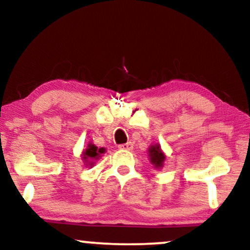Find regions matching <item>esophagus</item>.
Masks as SVG:
<instances>
[{
  "label": "esophagus",
  "mask_w": 250,
  "mask_h": 250,
  "mask_svg": "<svg viewBox=\"0 0 250 250\" xmlns=\"http://www.w3.org/2000/svg\"><path fill=\"white\" fill-rule=\"evenodd\" d=\"M132 146H134V145H132L131 142H128V143L120 144L119 145V148H120V150H131Z\"/></svg>",
  "instance_id": "obj_1"
}]
</instances>
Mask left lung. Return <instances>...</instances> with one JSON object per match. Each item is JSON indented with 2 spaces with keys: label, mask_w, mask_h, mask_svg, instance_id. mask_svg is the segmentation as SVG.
<instances>
[{
  "label": "left lung",
  "mask_w": 250,
  "mask_h": 250,
  "mask_svg": "<svg viewBox=\"0 0 250 250\" xmlns=\"http://www.w3.org/2000/svg\"><path fill=\"white\" fill-rule=\"evenodd\" d=\"M148 157H150V162L154 166V168H162L164 166V162H165L166 157L160 148L159 144L151 145L148 147Z\"/></svg>",
  "instance_id": "obj_1"
}]
</instances>
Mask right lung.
Wrapping results in <instances>:
<instances>
[{"label":"right lung","instance_id":"obj_1","mask_svg":"<svg viewBox=\"0 0 250 250\" xmlns=\"http://www.w3.org/2000/svg\"><path fill=\"white\" fill-rule=\"evenodd\" d=\"M105 151L106 150L104 147L98 148L96 145L90 143L87 145L86 150L83 151V154H82V157H83V160H84L85 164L88 163V165L92 167L93 164H94V160L99 159V157L102 156L103 153H105Z\"/></svg>","mask_w":250,"mask_h":250}]
</instances>
